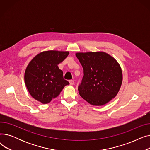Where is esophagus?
<instances>
[{
	"label": "esophagus",
	"mask_w": 150,
	"mask_h": 150,
	"mask_svg": "<svg viewBox=\"0 0 150 150\" xmlns=\"http://www.w3.org/2000/svg\"><path fill=\"white\" fill-rule=\"evenodd\" d=\"M69 83H70V86H72V85L74 84V80H70Z\"/></svg>",
	"instance_id": "1"
}]
</instances>
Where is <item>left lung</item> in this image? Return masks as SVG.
<instances>
[{
    "instance_id": "left-lung-1",
    "label": "left lung",
    "mask_w": 150,
    "mask_h": 150,
    "mask_svg": "<svg viewBox=\"0 0 150 150\" xmlns=\"http://www.w3.org/2000/svg\"><path fill=\"white\" fill-rule=\"evenodd\" d=\"M83 68L80 96L93 106H103L115 98L122 84L123 75L117 61L104 52H78Z\"/></svg>"
}]
</instances>
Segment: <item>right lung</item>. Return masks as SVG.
<instances>
[{
  "label": "right lung",
  "instance_id": "obj_1",
  "mask_svg": "<svg viewBox=\"0 0 150 150\" xmlns=\"http://www.w3.org/2000/svg\"><path fill=\"white\" fill-rule=\"evenodd\" d=\"M69 54L68 51H44L36 54L28 63L24 81L31 96L36 100L42 104L49 103L69 84L58 66Z\"/></svg>",
  "mask_w": 150,
  "mask_h": 150
}]
</instances>
